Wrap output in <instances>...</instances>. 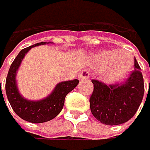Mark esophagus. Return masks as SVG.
Masks as SVG:
<instances>
[{
	"label": "esophagus",
	"instance_id": "34e87169",
	"mask_svg": "<svg viewBox=\"0 0 150 150\" xmlns=\"http://www.w3.org/2000/svg\"><path fill=\"white\" fill-rule=\"evenodd\" d=\"M88 78H89V71L88 70H83L81 72H80V74H79L80 81H85Z\"/></svg>",
	"mask_w": 150,
	"mask_h": 150
}]
</instances>
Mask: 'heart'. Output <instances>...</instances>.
Here are the masks:
<instances>
[{
  "mask_svg": "<svg viewBox=\"0 0 150 150\" xmlns=\"http://www.w3.org/2000/svg\"><path fill=\"white\" fill-rule=\"evenodd\" d=\"M91 62L100 69V76L105 83H114L126 78L129 73L133 56L125 49L103 50L93 54Z\"/></svg>",
  "mask_w": 150,
  "mask_h": 150,
  "instance_id": "1",
  "label": "heart"
}]
</instances>
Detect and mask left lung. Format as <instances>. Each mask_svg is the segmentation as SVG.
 <instances>
[{
    "mask_svg": "<svg viewBox=\"0 0 150 150\" xmlns=\"http://www.w3.org/2000/svg\"><path fill=\"white\" fill-rule=\"evenodd\" d=\"M134 70L121 84H111L92 80L93 93L90 97L92 115L105 125H119L135 115L144 97V79L140 67L134 59Z\"/></svg>",
    "mask_w": 150,
    "mask_h": 150,
    "instance_id": "obj_1",
    "label": "left lung"
}]
</instances>
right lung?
I'll use <instances>...</instances> for the list:
<instances>
[{"label": "right lung", "mask_w": 150, "mask_h": 150, "mask_svg": "<svg viewBox=\"0 0 150 150\" xmlns=\"http://www.w3.org/2000/svg\"><path fill=\"white\" fill-rule=\"evenodd\" d=\"M49 43L40 42L21 50L11 65L5 81L6 96L12 109L19 117L31 123L47 122L57 116L65 104L66 96L79 83V80L77 79L61 81L56 84L49 96L39 100H29L21 95L18 88L16 77L24 56L32 48Z\"/></svg>", "instance_id": "add662e5"}]
</instances>
